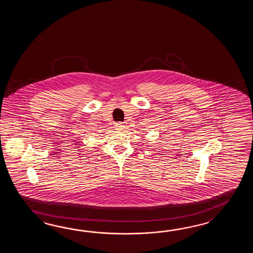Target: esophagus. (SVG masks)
I'll return each mask as SVG.
<instances>
[{
	"label": "esophagus",
	"mask_w": 253,
	"mask_h": 253,
	"mask_svg": "<svg viewBox=\"0 0 253 253\" xmlns=\"http://www.w3.org/2000/svg\"><path fill=\"white\" fill-rule=\"evenodd\" d=\"M115 126H116V129H118L119 131H121V130H123L125 128L124 125H123V123H121V122L117 123V124L115 125Z\"/></svg>",
	"instance_id": "34e87169"
}]
</instances>
